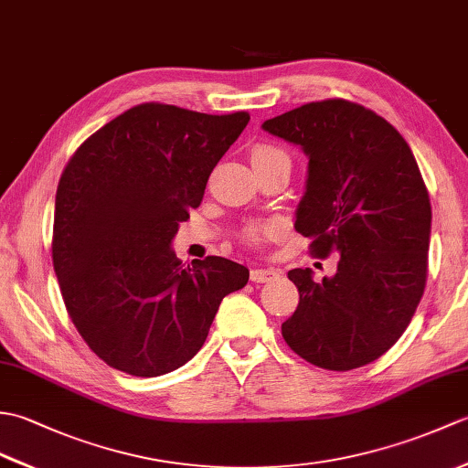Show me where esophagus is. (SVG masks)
<instances>
[{"label": "esophagus", "instance_id": "1", "mask_svg": "<svg viewBox=\"0 0 468 468\" xmlns=\"http://www.w3.org/2000/svg\"><path fill=\"white\" fill-rule=\"evenodd\" d=\"M280 275L275 270H270V267H257V270H251V282L253 283H267L275 280Z\"/></svg>", "mask_w": 468, "mask_h": 468}]
</instances>
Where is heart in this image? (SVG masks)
<instances>
[{
    "label": "heart",
    "instance_id": "heart-1",
    "mask_svg": "<svg viewBox=\"0 0 468 468\" xmlns=\"http://www.w3.org/2000/svg\"><path fill=\"white\" fill-rule=\"evenodd\" d=\"M251 163L260 165V163H271V161H290L287 154L282 151L280 146L275 144H267L260 143L251 148ZM273 233V225H261V227H250L245 231V239L250 243H260L263 237Z\"/></svg>",
    "mask_w": 468,
    "mask_h": 468
}]
</instances>
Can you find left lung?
I'll return each mask as SVG.
<instances>
[{
	"label": "left lung",
	"mask_w": 468,
	"mask_h": 468,
	"mask_svg": "<svg viewBox=\"0 0 468 468\" xmlns=\"http://www.w3.org/2000/svg\"><path fill=\"white\" fill-rule=\"evenodd\" d=\"M310 156L295 231L314 257H337L334 277H287L300 292L282 324L305 362L346 372L399 342L420 303L429 271L431 198L409 143L370 108L344 98L310 102L263 122Z\"/></svg>",
	"instance_id": "8db88e82"
}]
</instances>
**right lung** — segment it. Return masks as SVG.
<instances>
[{
	"label": "right lung",
	"instance_id": "1",
	"mask_svg": "<svg viewBox=\"0 0 468 468\" xmlns=\"http://www.w3.org/2000/svg\"><path fill=\"white\" fill-rule=\"evenodd\" d=\"M247 122L243 111L144 102L69 156L56 191L54 271L78 334L114 370L154 378L186 364L223 297L250 280L217 255L185 270L168 247Z\"/></svg>",
	"mask_w": 468,
	"mask_h": 468
}]
</instances>
